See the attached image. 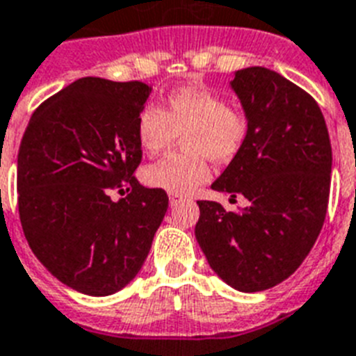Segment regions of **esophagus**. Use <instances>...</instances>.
<instances>
[{
  "label": "esophagus",
  "mask_w": 356,
  "mask_h": 356,
  "mask_svg": "<svg viewBox=\"0 0 356 356\" xmlns=\"http://www.w3.org/2000/svg\"><path fill=\"white\" fill-rule=\"evenodd\" d=\"M181 202V196L178 195H171L169 196V204H171V207H175V205H178Z\"/></svg>",
  "instance_id": "esophagus-1"
}]
</instances>
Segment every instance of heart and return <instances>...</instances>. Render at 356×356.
Listing matches in <instances>:
<instances>
[{
    "label": "heart",
    "mask_w": 356,
    "mask_h": 356,
    "mask_svg": "<svg viewBox=\"0 0 356 356\" xmlns=\"http://www.w3.org/2000/svg\"><path fill=\"white\" fill-rule=\"evenodd\" d=\"M138 142L147 154L171 149L178 136L185 151L147 165L145 185L169 195H189L209 180V158L227 161L240 152L249 123L242 108L225 104L218 92L198 85L178 87L167 108L147 105L138 116Z\"/></svg>",
    "instance_id": "1"
}]
</instances>
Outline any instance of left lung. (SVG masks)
Listing matches in <instances>:
<instances>
[{"label": "left lung", "mask_w": 356, "mask_h": 356, "mask_svg": "<svg viewBox=\"0 0 356 356\" xmlns=\"http://www.w3.org/2000/svg\"><path fill=\"white\" fill-rule=\"evenodd\" d=\"M231 89L248 138L211 189L242 195L240 213L200 200L196 240L211 269L243 293L275 287L300 267L324 225L331 142L318 104L266 67L236 70Z\"/></svg>", "instance_id": "1"}]
</instances>
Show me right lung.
Returning a JSON list of instances; mask_svg holds the SVG:
<instances>
[{"label":"right lung","instance_id":"add662e5","mask_svg":"<svg viewBox=\"0 0 356 356\" xmlns=\"http://www.w3.org/2000/svg\"><path fill=\"white\" fill-rule=\"evenodd\" d=\"M151 87L81 78L34 111L17 152V209L32 252L61 284L113 295L136 277L169 207L147 189L138 116ZM128 196L114 202L110 191Z\"/></svg>","mask_w":356,"mask_h":356}]
</instances>
